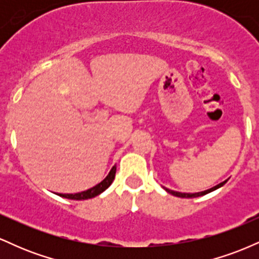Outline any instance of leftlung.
Returning a JSON list of instances; mask_svg holds the SVG:
<instances>
[{
  "label": "left lung",
  "mask_w": 259,
  "mask_h": 259,
  "mask_svg": "<svg viewBox=\"0 0 259 259\" xmlns=\"http://www.w3.org/2000/svg\"><path fill=\"white\" fill-rule=\"evenodd\" d=\"M227 183V180L223 181V183L218 184V185L210 187V189L208 190H204V191H201V192H195V194H186V192H179V191H173V190H169L167 189V187H164V190L167 192H169V194H171L173 196H177V197H181V198H194V197H200V196H203V195H207L209 194V192L214 191V190L219 189V187H222L224 184Z\"/></svg>",
  "instance_id": "left-lung-1"
}]
</instances>
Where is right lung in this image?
<instances>
[{
  "instance_id": "obj_1",
  "label": "right lung",
  "mask_w": 259,
  "mask_h": 259,
  "mask_svg": "<svg viewBox=\"0 0 259 259\" xmlns=\"http://www.w3.org/2000/svg\"><path fill=\"white\" fill-rule=\"evenodd\" d=\"M115 170H117V165H113L111 170L107 177L103 179L101 183L97 184L96 186L91 187V189L86 190V191H81L78 192V194H57L61 196V197L68 198V200H76V201H81V200H89V198H94L96 196H99L100 194H102L106 189H108L111 186V184L113 183L115 177Z\"/></svg>"
}]
</instances>
